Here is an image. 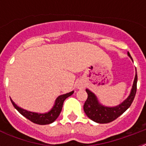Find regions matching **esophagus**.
I'll use <instances>...</instances> for the list:
<instances>
[{
    "mask_svg": "<svg viewBox=\"0 0 146 146\" xmlns=\"http://www.w3.org/2000/svg\"><path fill=\"white\" fill-rule=\"evenodd\" d=\"M78 88H79V89L84 88V86H83L82 84H78Z\"/></svg>",
    "mask_w": 146,
    "mask_h": 146,
    "instance_id": "obj_1",
    "label": "esophagus"
}]
</instances>
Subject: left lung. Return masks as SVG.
Here are the masks:
<instances>
[{
	"mask_svg": "<svg viewBox=\"0 0 146 146\" xmlns=\"http://www.w3.org/2000/svg\"><path fill=\"white\" fill-rule=\"evenodd\" d=\"M127 54L132 59L129 52H127ZM137 81L138 76L136 74L134 84L132 86L131 92L128 98L116 107H106L100 105L97 101L95 95L92 92H90L88 89H86V92L88 93V98L84 105V110L86 115L92 120L99 123H107L118 118L131 106V105L134 101L137 91Z\"/></svg>",
	"mask_w": 146,
	"mask_h": 146,
	"instance_id": "8db88e82",
	"label": "left lung"
}]
</instances>
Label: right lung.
I'll return each instance as SVG.
<instances>
[{
  "label": "right lung",
  "mask_w": 146,
  "mask_h": 146,
  "mask_svg": "<svg viewBox=\"0 0 146 146\" xmlns=\"http://www.w3.org/2000/svg\"><path fill=\"white\" fill-rule=\"evenodd\" d=\"M73 94V92H71L70 93H67L65 95H60L58 98L56 99L55 101V104H54V107L51 109L50 112L47 113H44V114H40V113H32V112H29L27 110H23L22 108L19 107L16 105L15 104L14 102L11 99V102L13 106H14L16 110L19 112V113L25 116L26 118L30 119L31 122L36 123V124H40V125H45V124H49L54 122L55 119H57L58 116H59L62 109V106H63V102L65 99L68 98L69 96L72 95Z\"/></svg>",
  "instance_id": "obj_1"
}]
</instances>
